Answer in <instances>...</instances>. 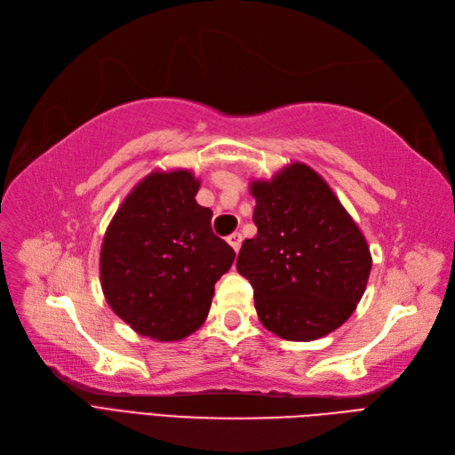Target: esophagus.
Masks as SVG:
<instances>
[{
    "instance_id": "esophagus-1",
    "label": "esophagus",
    "mask_w": 455,
    "mask_h": 455,
    "mask_svg": "<svg viewBox=\"0 0 455 455\" xmlns=\"http://www.w3.org/2000/svg\"><path fill=\"white\" fill-rule=\"evenodd\" d=\"M227 242L230 243V247L234 249V251H238L240 245H242V234L240 232L230 234V236H227Z\"/></svg>"
}]
</instances>
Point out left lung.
<instances>
[{
	"label": "left lung",
	"instance_id": "obj_1",
	"mask_svg": "<svg viewBox=\"0 0 455 455\" xmlns=\"http://www.w3.org/2000/svg\"><path fill=\"white\" fill-rule=\"evenodd\" d=\"M249 190L257 200V236L243 242L236 268L255 291L260 323L297 342L339 329L372 268L359 227L323 178L302 163Z\"/></svg>",
	"mask_w": 455,
	"mask_h": 455
}]
</instances>
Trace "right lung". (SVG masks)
Returning a JSON list of instances; mask_svg holds the SVG:
<instances>
[{
	"label": "right lung",
	"mask_w": 455,
	"mask_h": 455,
	"mask_svg": "<svg viewBox=\"0 0 455 455\" xmlns=\"http://www.w3.org/2000/svg\"><path fill=\"white\" fill-rule=\"evenodd\" d=\"M193 172H153L124 198L100 253L111 310L141 336L173 342L208 317L215 282L234 249L212 230V210L195 200Z\"/></svg>",
	"instance_id": "obj_1"
}]
</instances>
